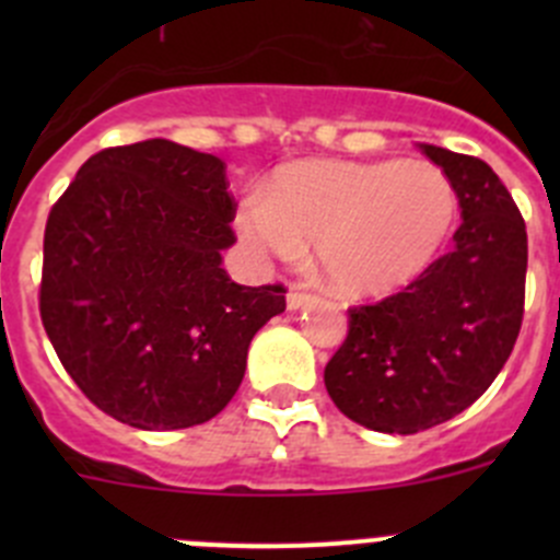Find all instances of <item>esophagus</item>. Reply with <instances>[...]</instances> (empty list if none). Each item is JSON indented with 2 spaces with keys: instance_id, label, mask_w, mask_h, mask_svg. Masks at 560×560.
I'll return each instance as SVG.
<instances>
[{
  "instance_id": "34e87169",
  "label": "esophagus",
  "mask_w": 560,
  "mask_h": 560,
  "mask_svg": "<svg viewBox=\"0 0 560 560\" xmlns=\"http://www.w3.org/2000/svg\"><path fill=\"white\" fill-rule=\"evenodd\" d=\"M308 301H312V292L303 290L301 284L292 287V290L287 292V306H290V308H303Z\"/></svg>"
}]
</instances>
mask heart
<instances>
[{
  "label": "heart",
  "mask_w": 560,
  "mask_h": 560,
  "mask_svg": "<svg viewBox=\"0 0 560 560\" xmlns=\"http://www.w3.org/2000/svg\"><path fill=\"white\" fill-rule=\"evenodd\" d=\"M457 217L453 180L428 162L306 160L279 167L235 228L262 257L298 259L316 244L332 290L387 295L439 257Z\"/></svg>",
  "instance_id": "b5f03b06"
}]
</instances>
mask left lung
I'll list each match as a JSON object with an SVG mask.
<instances>
[{"instance_id": "left-lung-1", "label": "left lung", "mask_w": 560, "mask_h": 560, "mask_svg": "<svg viewBox=\"0 0 560 560\" xmlns=\"http://www.w3.org/2000/svg\"><path fill=\"white\" fill-rule=\"evenodd\" d=\"M453 180L460 228L453 252L404 292L349 308V332L325 387L358 425L380 433L428 431L485 393L523 325L528 235L515 200L488 162L422 145Z\"/></svg>"}]
</instances>
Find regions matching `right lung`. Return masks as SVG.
I'll use <instances>...</instances> for the list:
<instances>
[{"mask_svg": "<svg viewBox=\"0 0 560 560\" xmlns=\"http://www.w3.org/2000/svg\"><path fill=\"white\" fill-rule=\"evenodd\" d=\"M224 162L173 140L89 156L45 224L39 316L61 365L113 420L175 431L217 417L281 284H235Z\"/></svg>", "mask_w": 560, "mask_h": 560, "instance_id": "right-lung-1", "label": "right lung"}]
</instances>
